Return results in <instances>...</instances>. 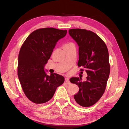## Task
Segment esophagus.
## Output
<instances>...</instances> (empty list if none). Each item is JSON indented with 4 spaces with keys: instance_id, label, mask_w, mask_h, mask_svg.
Wrapping results in <instances>:
<instances>
[{
    "instance_id": "obj_1",
    "label": "esophagus",
    "mask_w": 129,
    "mask_h": 129,
    "mask_svg": "<svg viewBox=\"0 0 129 129\" xmlns=\"http://www.w3.org/2000/svg\"><path fill=\"white\" fill-rule=\"evenodd\" d=\"M65 82H66V83H67V84H71V82H70V81H69V79H68V78H66V79H65Z\"/></svg>"
}]
</instances>
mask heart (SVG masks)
<instances>
[{
    "instance_id": "b5f03b06",
    "label": "heart",
    "mask_w": 129,
    "mask_h": 129,
    "mask_svg": "<svg viewBox=\"0 0 129 129\" xmlns=\"http://www.w3.org/2000/svg\"><path fill=\"white\" fill-rule=\"evenodd\" d=\"M74 46V44L72 42H67V44H66L64 45V47H68V46Z\"/></svg>"
}]
</instances>
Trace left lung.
I'll return each mask as SVG.
<instances>
[{"instance_id":"8db88e82","label":"left lung","mask_w":129,"mask_h":129,"mask_svg":"<svg viewBox=\"0 0 129 129\" xmlns=\"http://www.w3.org/2000/svg\"><path fill=\"white\" fill-rule=\"evenodd\" d=\"M69 34L79 46L77 65L88 75L84 82L79 77L70 79L79 88L74 99L82 107H90L101 99L106 88L110 69L108 50L102 39L91 30L71 29Z\"/></svg>"}]
</instances>
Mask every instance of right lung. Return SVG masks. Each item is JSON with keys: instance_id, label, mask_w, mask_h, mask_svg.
Segmentation results:
<instances>
[{"instance_id": "right-lung-1", "label": "right lung", "mask_w": 129, "mask_h": 129, "mask_svg": "<svg viewBox=\"0 0 129 129\" xmlns=\"http://www.w3.org/2000/svg\"><path fill=\"white\" fill-rule=\"evenodd\" d=\"M67 32L52 27L38 29L29 35L21 47L18 76L26 96L34 103L48 102L64 82L63 76L56 73L48 75L44 67L57 42Z\"/></svg>"}]
</instances>
